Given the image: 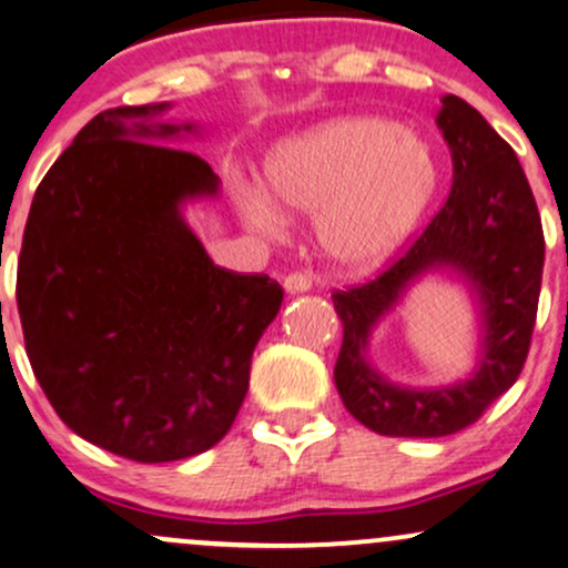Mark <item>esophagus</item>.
I'll return each mask as SVG.
<instances>
[{"label": "esophagus", "instance_id": "esophagus-1", "mask_svg": "<svg viewBox=\"0 0 568 568\" xmlns=\"http://www.w3.org/2000/svg\"><path fill=\"white\" fill-rule=\"evenodd\" d=\"M313 286L311 276H305V273H290V276H284V290L290 292V295H297V292H308Z\"/></svg>", "mask_w": 568, "mask_h": 568}]
</instances>
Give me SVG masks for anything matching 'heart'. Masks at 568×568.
<instances>
[{
	"mask_svg": "<svg viewBox=\"0 0 568 568\" xmlns=\"http://www.w3.org/2000/svg\"><path fill=\"white\" fill-rule=\"evenodd\" d=\"M433 193V162L415 138L372 116L335 119L278 145L265 196L244 189L250 229L278 233L282 212H316V242L345 271L385 263L415 231Z\"/></svg>",
	"mask_w": 568,
	"mask_h": 568,
	"instance_id": "obj_1",
	"label": "heart"
}]
</instances>
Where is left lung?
<instances>
[{
    "label": "left lung",
    "mask_w": 568,
    "mask_h": 568,
    "mask_svg": "<svg viewBox=\"0 0 568 568\" xmlns=\"http://www.w3.org/2000/svg\"><path fill=\"white\" fill-rule=\"evenodd\" d=\"M436 122L455 164L446 204L383 273L332 295L343 322L335 364L339 398L379 436L436 438L476 423L521 375L537 322L545 236L516 151L457 95L444 98ZM436 267L457 270L483 297V364L449 389H402L371 369L365 343L408 284Z\"/></svg>",
    "instance_id": "8db88e82"
}]
</instances>
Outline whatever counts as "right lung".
Listing matches in <instances>:
<instances>
[{
    "label": "right lung",
    "mask_w": 568,
    "mask_h": 568,
    "mask_svg": "<svg viewBox=\"0 0 568 568\" xmlns=\"http://www.w3.org/2000/svg\"><path fill=\"white\" fill-rule=\"evenodd\" d=\"M159 105L98 113L33 193L18 257L26 353L77 436L135 463L215 446L239 415L260 335L284 292L220 268L180 206L215 196L191 151L145 143L191 124H145Z\"/></svg>",
    "instance_id": "right-lung-1"
}]
</instances>
